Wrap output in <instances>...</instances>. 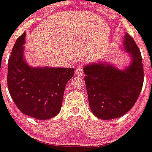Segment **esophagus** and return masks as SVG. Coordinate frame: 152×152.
I'll list each match as a JSON object with an SVG mask.
<instances>
[{"label":"esophagus","instance_id":"1","mask_svg":"<svg viewBox=\"0 0 152 152\" xmlns=\"http://www.w3.org/2000/svg\"><path fill=\"white\" fill-rule=\"evenodd\" d=\"M75 74L76 76H83V68H82L81 66H78L76 69V72H75Z\"/></svg>","mask_w":152,"mask_h":152}]
</instances>
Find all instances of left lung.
Wrapping results in <instances>:
<instances>
[{"instance_id":"obj_1","label":"left lung","mask_w":152,"mask_h":152,"mask_svg":"<svg viewBox=\"0 0 152 152\" xmlns=\"http://www.w3.org/2000/svg\"><path fill=\"white\" fill-rule=\"evenodd\" d=\"M124 49L132 56L130 65L124 70L106 63L91 64L83 67L90 109L96 117L114 119L124 115L137 102L144 83L142 55L128 34Z\"/></svg>"}]
</instances>
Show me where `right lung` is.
Instances as JSON below:
<instances>
[{
    "instance_id": "add662e5",
    "label": "right lung",
    "mask_w": 152,
    "mask_h": 152,
    "mask_svg": "<svg viewBox=\"0 0 152 152\" xmlns=\"http://www.w3.org/2000/svg\"><path fill=\"white\" fill-rule=\"evenodd\" d=\"M26 33L16 40L8 64V88L23 114L46 120L58 114L66 85L74 76L69 68L31 67L23 56Z\"/></svg>"
}]
</instances>
